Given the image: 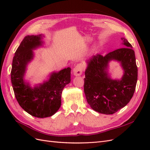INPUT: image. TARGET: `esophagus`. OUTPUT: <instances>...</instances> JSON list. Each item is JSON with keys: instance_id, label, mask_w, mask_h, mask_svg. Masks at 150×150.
Returning <instances> with one entry per match:
<instances>
[{"instance_id": "1", "label": "esophagus", "mask_w": 150, "mask_h": 150, "mask_svg": "<svg viewBox=\"0 0 150 150\" xmlns=\"http://www.w3.org/2000/svg\"><path fill=\"white\" fill-rule=\"evenodd\" d=\"M83 71V65L81 63L77 64L73 69V74L76 76H78L81 75Z\"/></svg>"}]
</instances>
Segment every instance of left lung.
<instances>
[{"label": "left lung", "instance_id": "1", "mask_svg": "<svg viewBox=\"0 0 150 150\" xmlns=\"http://www.w3.org/2000/svg\"><path fill=\"white\" fill-rule=\"evenodd\" d=\"M124 47L106 56L96 54L88 61L85 71L84 91L93 110L101 114L112 115L125 107L132 98L138 79L134 51L131 44L121 38ZM115 60L121 62L124 74L120 80H111L106 70Z\"/></svg>", "mask_w": 150, "mask_h": 150}]
</instances>
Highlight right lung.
I'll return each mask as SVG.
<instances>
[{
	"mask_svg": "<svg viewBox=\"0 0 150 150\" xmlns=\"http://www.w3.org/2000/svg\"><path fill=\"white\" fill-rule=\"evenodd\" d=\"M42 35H27L22 40L13 57L11 82L16 98L23 110L34 117L51 116L61 105L63 89L71 82V68L53 72L47 81L31 88L24 76L27 64L33 59V50L42 46Z\"/></svg>",
	"mask_w": 150,
	"mask_h": 150,
	"instance_id": "1",
	"label": "right lung"
}]
</instances>
